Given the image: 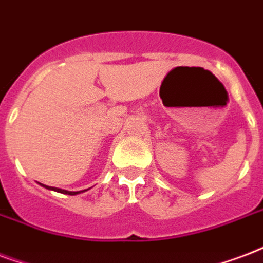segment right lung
<instances>
[{"label":"right lung","mask_w":263,"mask_h":263,"mask_svg":"<svg viewBox=\"0 0 263 263\" xmlns=\"http://www.w3.org/2000/svg\"><path fill=\"white\" fill-rule=\"evenodd\" d=\"M41 186H44L45 189L48 190H53V192H58V193H63V194H69V196H76V194H80L85 192V190H81V192H69V190H65V189H59V187H52V186H47V185H43V183H40ZM88 190V189H87Z\"/></svg>","instance_id":"1"}]
</instances>
